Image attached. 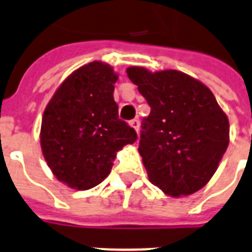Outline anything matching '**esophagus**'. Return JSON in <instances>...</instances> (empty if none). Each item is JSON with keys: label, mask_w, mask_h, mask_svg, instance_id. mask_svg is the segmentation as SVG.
Listing matches in <instances>:
<instances>
[{"label": "esophagus", "mask_w": 252, "mask_h": 252, "mask_svg": "<svg viewBox=\"0 0 252 252\" xmlns=\"http://www.w3.org/2000/svg\"><path fill=\"white\" fill-rule=\"evenodd\" d=\"M129 126H132L133 129L136 130L137 133L140 132V120H138V119H133V120H130V122H129Z\"/></svg>", "instance_id": "34e87169"}]
</instances>
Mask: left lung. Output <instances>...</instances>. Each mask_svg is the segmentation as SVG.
<instances>
[{
  "label": "left lung",
  "mask_w": 252,
  "mask_h": 252,
  "mask_svg": "<svg viewBox=\"0 0 252 252\" xmlns=\"http://www.w3.org/2000/svg\"><path fill=\"white\" fill-rule=\"evenodd\" d=\"M151 107L138 151L151 184L171 197L189 195L211 180L229 145V120L212 92L176 69L126 68Z\"/></svg>",
  "instance_id": "left-lung-1"
}]
</instances>
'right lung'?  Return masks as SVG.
Masks as SVG:
<instances>
[{
    "mask_svg": "<svg viewBox=\"0 0 252 252\" xmlns=\"http://www.w3.org/2000/svg\"><path fill=\"white\" fill-rule=\"evenodd\" d=\"M118 75L103 62L73 71L45 108L40 142L53 175L77 190L92 189L111 172L123 146L136 130L119 119L114 101Z\"/></svg>",
    "mask_w": 252,
    "mask_h": 252,
    "instance_id": "add662e5",
    "label": "right lung"
}]
</instances>
